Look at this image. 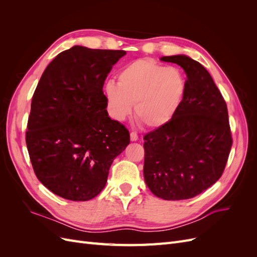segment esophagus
Masks as SVG:
<instances>
[{
  "label": "esophagus",
  "mask_w": 257,
  "mask_h": 257,
  "mask_svg": "<svg viewBox=\"0 0 257 257\" xmlns=\"http://www.w3.org/2000/svg\"><path fill=\"white\" fill-rule=\"evenodd\" d=\"M130 136H131L132 142H137L138 141V135H137V133H135V132H132Z\"/></svg>",
  "instance_id": "1"
}]
</instances>
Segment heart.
<instances>
[{
    "mask_svg": "<svg viewBox=\"0 0 257 257\" xmlns=\"http://www.w3.org/2000/svg\"><path fill=\"white\" fill-rule=\"evenodd\" d=\"M186 79L176 67H165L150 60H136L120 69L118 82L108 80L105 93L111 115L122 121L131 114L149 128L166 125L180 108Z\"/></svg>",
    "mask_w": 257,
    "mask_h": 257,
    "instance_id": "heart-1",
    "label": "heart"
}]
</instances>
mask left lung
Here are the masks:
<instances>
[{
  "label": "left lung",
  "mask_w": 257,
  "mask_h": 257,
  "mask_svg": "<svg viewBox=\"0 0 257 257\" xmlns=\"http://www.w3.org/2000/svg\"><path fill=\"white\" fill-rule=\"evenodd\" d=\"M186 74V92L174 118L147 134L144 177L155 196L189 199L223 174L232 144L226 103L207 69L185 54L162 57Z\"/></svg>",
  "instance_id": "8db88e82"
}]
</instances>
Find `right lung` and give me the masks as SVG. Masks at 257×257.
<instances>
[{
	"mask_svg": "<svg viewBox=\"0 0 257 257\" xmlns=\"http://www.w3.org/2000/svg\"><path fill=\"white\" fill-rule=\"evenodd\" d=\"M123 50L76 45L46 67L33 94L26 141L38 180L68 200L94 198L130 133L106 110L103 85Z\"/></svg>",
	"mask_w": 257,
	"mask_h": 257,
	"instance_id": "add662e5",
	"label": "right lung"
}]
</instances>
